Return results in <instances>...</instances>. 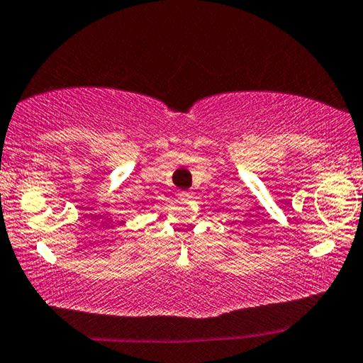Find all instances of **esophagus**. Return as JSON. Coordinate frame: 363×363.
Masks as SVG:
<instances>
[{"instance_id":"esophagus-1","label":"esophagus","mask_w":363,"mask_h":363,"mask_svg":"<svg viewBox=\"0 0 363 363\" xmlns=\"http://www.w3.org/2000/svg\"><path fill=\"white\" fill-rule=\"evenodd\" d=\"M179 199L181 200H190V199H192V194H190V192H179Z\"/></svg>"}]
</instances>
